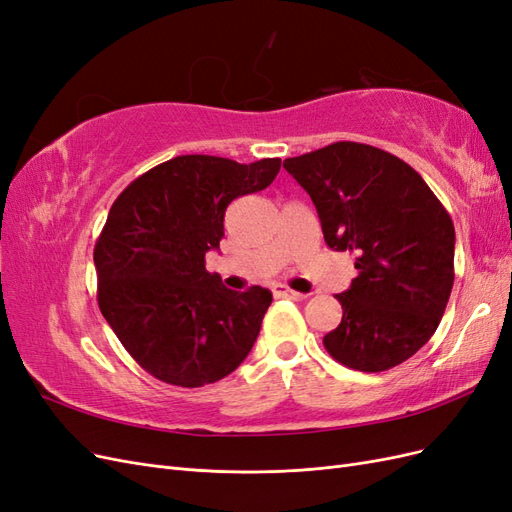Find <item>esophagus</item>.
Here are the masks:
<instances>
[{
  "mask_svg": "<svg viewBox=\"0 0 512 512\" xmlns=\"http://www.w3.org/2000/svg\"><path fill=\"white\" fill-rule=\"evenodd\" d=\"M273 294H275V297L292 299V301H303V299H307V294L297 292V290H290V288H286V286H275V288H273Z\"/></svg>",
  "mask_w": 512,
  "mask_h": 512,
  "instance_id": "esophagus-1",
  "label": "esophagus"
}]
</instances>
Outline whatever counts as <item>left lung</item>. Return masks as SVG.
Instances as JSON below:
<instances>
[{
    "instance_id": "1",
    "label": "left lung",
    "mask_w": 512,
    "mask_h": 512,
    "mask_svg": "<svg viewBox=\"0 0 512 512\" xmlns=\"http://www.w3.org/2000/svg\"><path fill=\"white\" fill-rule=\"evenodd\" d=\"M284 168L312 198L331 250L356 254L359 275L335 294L344 316L324 348L369 374L408 361L436 333L451 297V215L410 164L371 145L333 143Z\"/></svg>"
}]
</instances>
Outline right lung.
Here are the masks:
<instances>
[{
    "label": "right lung",
    "instance_id": "obj_1",
    "mask_svg": "<svg viewBox=\"0 0 512 512\" xmlns=\"http://www.w3.org/2000/svg\"><path fill=\"white\" fill-rule=\"evenodd\" d=\"M280 166V158L177 156L134 179L108 211L94 250L98 305L153 378L196 389L250 354L271 292L226 288L205 269V254L220 250L226 207L265 190Z\"/></svg>",
    "mask_w": 512,
    "mask_h": 512
}]
</instances>
